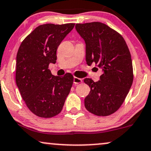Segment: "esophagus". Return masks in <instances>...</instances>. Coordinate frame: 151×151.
Segmentation results:
<instances>
[{
  "label": "esophagus",
  "mask_w": 151,
  "mask_h": 151,
  "mask_svg": "<svg viewBox=\"0 0 151 151\" xmlns=\"http://www.w3.org/2000/svg\"><path fill=\"white\" fill-rule=\"evenodd\" d=\"M82 83V79L74 77L73 78V83L74 84H79V83Z\"/></svg>",
  "instance_id": "esophagus-1"
}]
</instances>
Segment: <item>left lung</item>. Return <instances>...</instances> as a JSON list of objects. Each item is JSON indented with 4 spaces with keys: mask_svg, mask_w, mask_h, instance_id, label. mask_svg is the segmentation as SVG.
I'll use <instances>...</instances> for the list:
<instances>
[{
    "mask_svg": "<svg viewBox=\"0 0 151 151\" xmlns=\"http://www.w3.org/2000/svg\"><path fill=\"white\" fill-rule=\"evenodd\" d=\"M76 29L85 40L87 65L95 63L103 71L98 82L84 79L90 87L85 109L99 116L112 114L124 102L133 82L132 61L125 40L101 22L76 24Z\"/></svg>",
    "mask_w": 151,
    "mask_h": 151,
    "instance_id": "8db88e82",
    "label": "left lung"
}]
</instances>
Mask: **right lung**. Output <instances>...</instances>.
Listing matches in <instances>:
<instances>
[{"label": "right lung", "mask_w": 151, "mask_h": 151, "mask_svg": "<svg viewBox=\"0 0 151 151\" xmlns=\"http://www.w3.org/2000/svg\"><path fill=\"white\" fill-rule=\"evenodd\" d=\"M75 24L39 26L22 42L17 54L16 83L29 109L40 118L61 112L73 76H53L48 68L57 61V50Z\"/></svg>", "instance_id": "obj_1"}]
</instances>
